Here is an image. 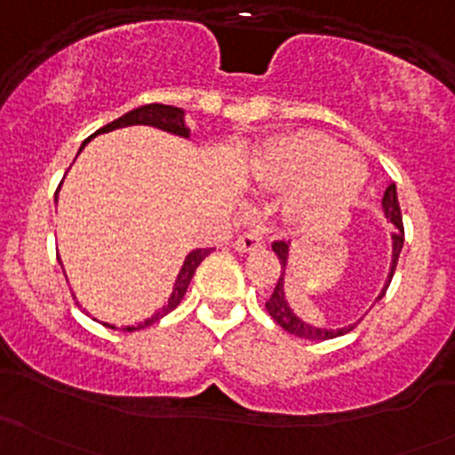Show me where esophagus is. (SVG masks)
<instances>
[{"mask_svg":"<svg viewBox=\"0 0 455 455\" xmlns=\"http://www.w3.org/2000/svg\"><path fill=\"white\" fill-rule=\"evenodd\" d=\"M233 246H235L237 253H251V251H257L264 246V237L257 235V233H246V235L237 237Z\"/></svg>","mask_w":455,"mask_h":455,"instance_id":"1","label":"esophagus"}]
</instances>
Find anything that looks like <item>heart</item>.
Returning <instances> with one entry per match:
<instances>
[{
  "label": "heart",
  "instance_id": "b5f03b06",
  "mask_svg": "<svg viewBox=\"0 0 455 455\" xmlns=\"http://www.w3.org/2000/svg\"><path fill=\"white\" fill-rule=\"evenodd\" d=\"M249 178L261 189L292 187L283 220L306 231L337 228L370 180L363 160L321 132L299 130L268 139L255 151Z\"/></svg>",
  "mask_w": 455,
  "mask_h": 455
}]
</instances>
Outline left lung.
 <instances>
[{"label":"left lung","mask_w":455,"mask_h":455,"mask_svg":"<svg viewBox=\"0 0 455 455\" xmlns=\"http://www.w3.org/2000/svg\"><path fill=\"white\" fill-rule=\"evenodd\" d=\"M380 211H383L385 218H387L389 222L396 227V231L389 235L392 237V259H389L387 277H385V283H383V288H380L379 295H376L374 304H379V301L383 299L385 291H387L389 282H392L394 270H396L398 255H401V251H403V240H405L401 206H398V194H396V185H394V182L387 187V189H385L383 200H380ZM291 246H292L291 242H275L273 244L275 255H277L279 264H282V275H279L277 286H275L273 295H270V299L266 301V310H268V315L273 316V319L277 321V323L282 325L286 332L295 334V337H299V339H310V341H328V339L341 337V334L350 332L352 328H356V325H359V321L368 315V310H365V315L361 316V319L352 321V323H347V325H341V328H325V325H315V323H310V321H306L304 316H299L295 313V308H292L291 301H288V297H286V268H288V259H291ZM374 304H371L370 308H374Z\"/></svg>","instance_id":"8db88e82"}]
</instances>
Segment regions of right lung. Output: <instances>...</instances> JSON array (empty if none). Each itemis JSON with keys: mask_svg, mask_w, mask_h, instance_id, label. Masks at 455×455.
<instances>
[{"mask_svg": "<svg viewBox=\"0 0 455 455\" xmlns=\"http://www.w3.org/2000/svg\"><path fill=\"white\" fill-rule=\"evenodd\" d=\"M185 114H187L185 109H182V108H173V105H163V103L140 105V108H136V109H132V112L123 114L121 118L112 121V123H109V125H105V127H100V130H96L94 134H92L87 140H92V139H94V136H99V134H108V132L121 130V127H132V125L158 127V130L167 132V134L180 136V139L189 140L191 139V130H189V125H187V121H185ZM87 140L79 147V151H84V147L87 145ZM57 196H59V191H57ZM57 196H54V200H57ZM211 251H213V249H196V251H191V253L185 257V261H182L180 270H178L176 282H173L172 295H169V299L164 301L163 308H160L158 313L147 316V319H142V321H139V323H134V325H121V328H116V325L105 323V321H103V325H108V328H114V330H127V332H132V330L147 328V325H151V323H154V321L163 319L164 315L172 313V310L176 308L178 304H180L182 297H185V292H187V288H189L191 277H194L196 268H198L200 261L204 259V257L209 255ZM59 264H61V268H63V261L61 259H59ZM66 279H68V275H66Z\"/></svg>", "mask_w": 455, "mask_h": 455, "instance_id": "obj_1", "label": "right lung"}]
</instances>
